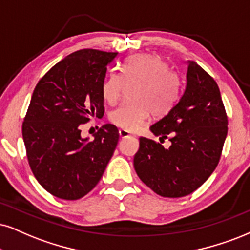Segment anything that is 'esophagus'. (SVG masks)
Listing matches in <instances>:
<instances>
[{"instance_id": "1", "label": "esophagus", "mask_w": 250, "mask_h": 250, "mask_svg": "<svg viewBox=\"0 0 250 250\" xmlns=\"http://www.w3.org/2000/svg\"><path fill=\"white\" fill-rule=\"evenodd\" d=\"M119 135H120V138H127V137H133V135H132L130 132L128 131H126V130H123V128H120L119 130Z\"/></svg>"}]
</instances>
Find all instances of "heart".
I'll return each mask as SVG.
<instances>
[{
    "mask_svg": "<svg viewBox=\"0 0 250 250\" xmlns=\"http://www.w3.org/2000/svg\"><path fill=\"white\" fill-rule=\"evenodd\" d=\"M122 77L126 85H135L132 91L134 102L122 104L110 112L111 122L123 130H139L152 113L158 117L166 115L176 103L178 78L159 55H132L123 64L122 76L110 73L102 83V96L106 103L116 104L122 97L125 88Z\"/></svg>",
    "mask_w": 250,
    "mask_h": 250,
    "instance_id": "b5f03b06",
    "label": "heart"
}]
</instances>
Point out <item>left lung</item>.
<instances>
[{
	"mask_svg": "<svg viewBox=\"0 0 250 250\" xmlns=\"http://www.w3.org/2000/svg\"><path fill=\"white\" fill-rule=\"evenodd\" d=\"M187 84L180 101L150 126L161 144L141 137L133 165L154 192L178 198L190 195L210 177L220 160L227 135V116L219 87L195 61H188Z\"/></svg>",
	"mask_w": 250,
	"mask_h": 250,
	"instance_id": "8db88e82",
	"label": "left lung"
}]
</instances>
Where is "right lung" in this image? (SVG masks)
Listing matches in <instances>:
<instances>
[{
	"label": "right lung",
	"instance_id": "obj_1",
	"mask_svg": "<svg viewBox=\"0 0 250 250\" xmlns=\"http://www.w3.org/2000/svg\"><path fill=\"white\" fill-rule=\"evenodd\" d=\"M117 52L80 50L37 83L21 133L26 156L40 186L58 198H82L100 182L119 140L118 128L103 125L94 140L81 124L103 117L102 83Z\"/></svg>",
	"mask_w": 250,
	"mask_h": 250
}]
</instances>
